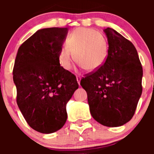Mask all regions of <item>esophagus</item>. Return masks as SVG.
<instances>
[{"instance_id": "1", "label": "esophagus", "mask_w": 154, "mask_h": 154, "mask_svg": "<svg viewBox=\"0 0 154 154\" xmlns=\"http://www.w3.org/2000/svg\"><path fill=\"white\" fill-rule=\"evenodd\" d=\"M80 80H81V77H80V76H77V81L79 85H80Z\"/></svg>"}]
</instances>
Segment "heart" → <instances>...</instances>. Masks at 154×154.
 I'll return each mask as SVG.
<instances>
[{"mask_svg": "<svg viewBox=\"0 0 154 154\" xmlns=\"http://www.w3.org/2000/svg\"><path fill=\"white\" fill-rule=\"evenodd\" d=\"M109 45L100 32L90 28L80 27L74 29L66 39V47L59 54L61 66L66 70L72 67L74 60L88 71H94L101 67L106 60Z\"/></svg>", "mask_w": 154, "mask_h": 154, "instance_id": "obj_1", "label": "heart"}]
</instances>
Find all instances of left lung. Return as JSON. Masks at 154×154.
Wrapping results in <instances>:
<instances>
[{
    "mask_svg": "<svg viewBox=\"0 0 154 154\" xmlns=\"http://www.w3.org/2000/svg\"><path fill=\"white\" fill-rule=\"evenodd\" d=\"M104 32L109 44L106 60L86 74L80 85L86 91L94 120L106 127H119L134 115L142 92L143 70L131 42L109 27Z\"/></svg>",
    "mask_w": 154,
    "mask_h": 154,
    "instance_id": "left-lung-1",
    "label": "left lung"
}]
</instances>
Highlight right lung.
Segmentation results:
<instances>
[{
    "mask_svg": "<svg viewBox=\"0 0 154 154\" xmlns=\"http://www.w3.org/2000/svg\"><path fill=\"white\" fill-rule=\"evenodd\" d=\"M67 33V27L36 31L20 46L15 60L17 104L29 127L42 133L63 127L66 104L79 87L75 76L59 60Z\"/></svg>",
    "mask_w": 154,
    "mask_h": 154,
    "instance_id": "add662e5",
    "label": "right lung"
}]
</instances>
